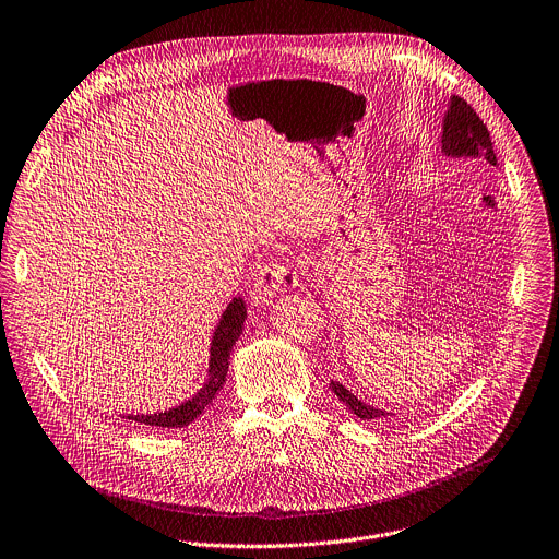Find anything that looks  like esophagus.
Instances as JSON below:
<instances>
[{"label":"esophagus","instance_id":"obj_1","mask_svg":"<svg viewBox=\"0 0 559 559\" xmlns=\"http://www.w3.org/2000/svg\"><path fill=\"white\" fill-rule=\"evenodd\" d=\"M298 283V276H296V270L292 265H285V263H270L265 267H261L259 276L254 278V285H252V305L254 307H265V305H272L274 296L285 292V289H292L294 285Z\"/></svg>","mask_w":559,"mask_h":559}]
</instances>
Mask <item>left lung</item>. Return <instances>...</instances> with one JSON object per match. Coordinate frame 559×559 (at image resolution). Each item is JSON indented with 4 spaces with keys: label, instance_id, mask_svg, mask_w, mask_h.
<instances>
[{
    "label": "left lung",
    "instance_id": "obj_1",
    "mask_svg": "<svg viewBox=\"0 0 559 559\" xmlns=\"http://www.w3.org/2000/svg\"><path fill=\"white\" fill-rule=\"evenodd\" d=\"M441 153L452 159H485L491 166L498 164L487 127L461 96H450L445 103V114L441 122ZM329 389L355 417L364 421H380L393 417V413L389 411L361 402L357 395H353L346 386H342L335 380L329 382Z\"/></svg>",
    "mask_w": 559,
    "mask_h": 559
}]
</instances>
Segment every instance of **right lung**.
<instances>
[{"mask_svg": "<svg viewBox=\"0 0 559 559\" xmlns=\"http://www.w3.org/2000/svg\"><path fill=\"white\" fill-rule=\"evenodd\" d=\"M246 318H248L246 302L241 296H235L228 302V307L224 309V313L213 331L206 380H204V386L195 395H191L189 400H183L181 404H177L168 411L129 413V415H120V419H127L135 426H148V428H183V426L193 424L213 404V400L226 384L228 366H230V361H228L230 350L246 329Z\"/></svg>", "mask_w": 559, "mask_h": 559, "instance_id": "obj_1", "label": "right lung"}]
</instances>
